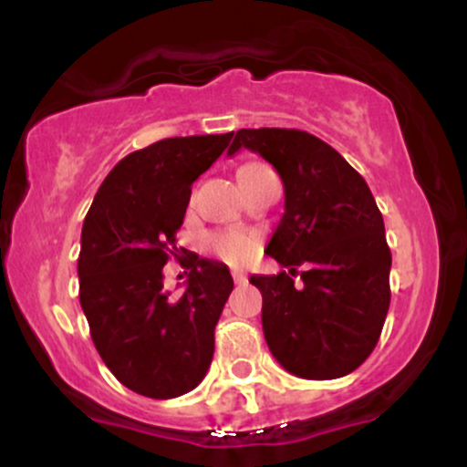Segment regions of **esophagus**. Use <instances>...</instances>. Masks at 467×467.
Listing matches in <instances>:
<instances>
[{
    "label": "esophagus",
    "mask_w": 467,
    "mask_h": 467,
    "mask_svg": "<svg viewBox=\"0 0 467 467\" xmlns=\"http://www.w3.org/2000/svg\"><path fill=\"white\" fill-rule=\"evenodd\" d=\"M233 278H234V283H237V285H244V283H248V276H245L244 272H239V270L233 272Z\"/></svg>",
    "instance_id": "esophagus-1"
}]
</instances>
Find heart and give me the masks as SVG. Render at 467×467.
<instances>
[{
    "mask_svg": "<svg viewBox=\"0 0 467 467\" xmlns=\"http://www.w3.org/2000/svg\"><path fill=\"white\" fill-rule=\"evenodd\" d=\"M259 169H264V164L259 162L241 164L237 171L239 180H244L245 175L254 173V171ZM206 245L213 254H217L219 259H223L226 264H233V265L248 264L252 256L256 254V239L245 233H215L211 234V237H206Z\"/></svg>",
    "mask_w": 467,
    "mask_h": 467,
    "instance_id": "obj_1",
    "label": "heart"
}]
</instances>
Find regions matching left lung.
<instances>
[{
    "instance_id": "left-lung-1",
    "label": "left lung",
    "mask_w": 467,
    "mask_h": 467,
    "mask_svg": "<svg viewBox=\"0 0 467 467\" xmlns=\"http://www.w3.org/2000/svg\"><path fill=\"white\" fill-rule=\"evenodd\" d=\"M241 147L278 171L285 213L265 252L289 267L252 276L264 296L261 323L272 356L305 379H334L371 356L390 303V250L367 182L334 147L301 130H239ZM303 263L304 283L292 275Z\"/></svg>"
}]
</instances>
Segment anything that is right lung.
<instances>
[{"label":"right lung","instance_id":"1","mask_svg":"<svg viewBox=\"0 0 467 467\" xmlns=\"http://www.w3.org/2000/svg\"><path fill=\"white\" fill-rule=\"evenodd\" d=\"M233 140L230 133L164 138L109 171L80 233L78 298L96 351L133 393L171 400L202 382L233 276L217 261L184 256V294L164 292L162 267L180 259L175 233L191 186ZM184 252V250H182Z\"/></svg>","mask_w":467,"mask_h":467}]
</instances>
